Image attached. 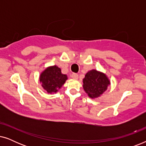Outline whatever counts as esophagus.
<instances>
[{
    "label": "esophagus",
    "mask_w": 146,
    "mask_h": 146,
    "mask_svg": "<svg viewBox=\"0 0 146 146\" xmlns=\"http://www.w3.org/2000/svg\"><path fill=\"white\" fill-rule=\"evenodd\" d=\"M71 77L73 79H75V80H78V75L77 74H72L71 76Z\"/></svg>",
    "instance_id": "34e87169"
}]
</instances>
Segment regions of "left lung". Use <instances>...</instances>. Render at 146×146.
Returning a JSON list of instances; mask_svg holds the SVG:
<instances>
[{
	"label": "left lung",
	"instance_id": "1",
	"mask_svg": "<svg viewBox=\"0 0 146 146\" xmlns=\"http://www.w3.org/2000/svg\"><path fill=\"white\" fill-rule=\"evenodd\" d=\"M110 85V81L106 74L94 69L88 72L83 79V88L92 99L100 96Z\"/></svg>",
	"mask_w": 146,
	"mask_h": 146
}]
</instances>
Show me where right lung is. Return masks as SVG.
I'll use <instances>...</instances> for the list:
<instances>
[{
  "label": "right lung",
  "mask_w": 146,
  "mask_h": 146,
  "mask_svg": "<svg viewBox=\"0 0 146 146\" xmlns=\"http://www.w3.org/2000/svg\"><path fill=\"white\" fill-rule=\"evenodd\" d=\"M42 87L48 94L56 93L68 80L67 75L61 72L57 66H51L46 68L40 75Z\"/></svg>",
  "instance_id": "right-lung-1"
}]
</instances>
